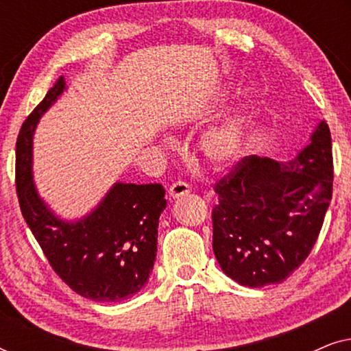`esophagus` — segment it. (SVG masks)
I'll list each match as a JSON object with an SVG mask.
<instances>
[{
	"mask_svg": "<svg viewBox=\"0 0 351 351\" xmlns=\"http://www.w3.org/2000/svg\"><path fill=\"white\" fill-rule=\"evenodd\" d=\"M186 193H190V185L184 180H177L169 186V196L172 198H179V196Z\"/></svg>",
	"mask_w": 351,
	"mask_h": 351,
	"instance_id": "34e87169",
	"label": "esophagus"
}]
</instances>
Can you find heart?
<instances>
[{
    "label": "heart",
    "instance_id": "1",
    "mask_svg": "<svg viewBox=\"0 0 351 351\" xmlns=\"http://www.w3.org/2000/svg\"><path fill=\"white\" fill-rule=\"evenodd\" d=\"M241 131L237 126H227L210 132L203 143L206 155L214 161H227L239 145Z\"/></svg>",
    "mask_w": 351,
    "mask_h": 351
}]
</instances>
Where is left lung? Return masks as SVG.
I'll return each instance as SVG.
<instances>
[{
    "label": "left lung",
    "mask_w": 351,
    "mask_h": 351,
    "mask_svg": "<svg viewBox=\"0 0 351 351\" xmlns=\"http://www.w3.org/2000/svg\"><path fill=\"white\" fill-rule=\"evenodd\" d=\"M334 162L324 121L294 161L246 156L215 182L213 249L239 285L285 281L313 249L332 198Z\"/></svg>",
    "instance_id": "1"
}]
</instances>
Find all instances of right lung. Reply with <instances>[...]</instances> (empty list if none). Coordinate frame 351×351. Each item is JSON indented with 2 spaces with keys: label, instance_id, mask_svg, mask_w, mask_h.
<instances>
[{
  "label": "right lung",
  "instance_id": "add662e5",
  "mask_svg": "<svg viewBox=\"0 0 351 351\" xmlns=\"http://www.w3.org/2000/svg\"><path fill=\"white\" fill-rule=\"evenodd\" d=\"M64 78L28 114L16 143V189L28 228L47 262L76 294L119 302L147 285L156 257L158 220L166 208L161 184H114L88 217L62 222L32 180V137L38 119L64 93Z\"/></svg>",
  "mask_w": 351,
  "mask_h": 351
}]
</instances>
